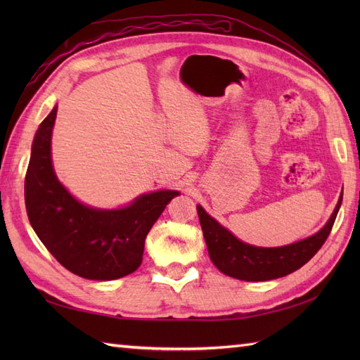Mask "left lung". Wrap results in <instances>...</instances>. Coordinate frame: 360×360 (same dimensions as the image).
<instances>
[{
  "label": "left lung",
  "mask_w": 360,
  "mask_h": 360,
  "mask_svg": "<svg viewBox=\"0 0 360 360\" xmlns=\"http://www.w3.org/2000/svg\"><path fill=\"white\" fill-rule=\"evenodd\" d=\"M342 195L333 215L317 233L280 248H257L240 241L217 219H213L201 205H196L212 263L229 277L244 281L274 280L300 269L326 241L340 209Z\"/></svg>",
  "instance_id": "1"
}]
</instances>
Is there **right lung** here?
Returning <instances> with one entry per match:
<instances>
[{"instance_id":"1","label":"right lung","mask_w":360,"mask_h":360,"mask_svg":"<svg viewBox=\"0 0 360 360\" xmlns=\"http://www.w3.org/2000/svg\"><path fill=\"white\" fill-rule=\"evenodd\" d=\"M53 106L38 127L25 179L30 226L57 262L88 280H116L142 263L145 238L160 213L179 192L158 190L137 196L120 209L83 204L57 179L52 167Z\"/></svg>"}]
</instances>
